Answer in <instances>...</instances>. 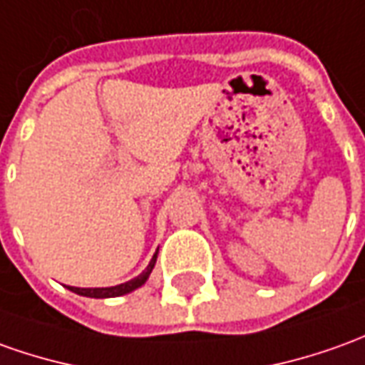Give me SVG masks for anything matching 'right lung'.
I'll return each instance as SVG.
<instances>
[{
  "mask_svg": "<svg viewBox=\"0 0 365 365\" xmlns=\"http://www.w3.org/2000/svg\"><path fill=\"white\" fill-rule=\"evenodd\" d=\"M155 262H157V252L150 258L149 266L137 278H133V280L125 284H119V286H109V288H75V286H69V290L79 294V296H87V298H115V296H123V294H129L133 290H137V288H140L143 284L147 282V278H149L153 268H155Z\"/></svg>",
  "mask_w": 365,
  "mask_h": 365,
  "instance_id": "right-lung-1",
  "label": "right lung"
}]
</instances>
